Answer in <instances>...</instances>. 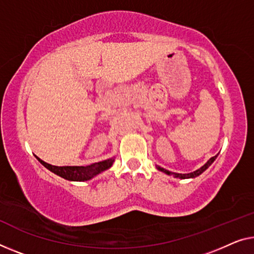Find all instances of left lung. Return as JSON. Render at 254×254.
Wrapping results in <instances>:
<instances>
[{
    "label": "left lung",
    "instance_id": "1",
    "mask_svg": "<svg viewBox=\"0 0 254 254\" xmlns=\"http://www.w3.org/2000/svg\"><path fill=\"white\" fill-rule=\"evenodd\" d=\"M215 158H217V155H215V156H213V157H211L210 160L207 161L206 163L202 166V168H199L198 170H196V171H194V172L185 173V175H183V173H176V172L168 171V170L161 168V166H158V165H156V168H157V170H160V171L164 172V173H166V175H169V176H173L175 178H180V179H188V178H195V177L199 176L200 173H203L207 168H209V166H210L212 163H213V162L215 161Z\"/></svg>",
    "mask_w": 254,
    "mask_h": 254
}]
</instances>
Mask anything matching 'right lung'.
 Instances as JSON below:
<instances>
[{"mask_svg": "<svg viewBox=\"0 0 254 254\" xmlns=\"http://www.w3.org/2000/svg\"><path fill=\"white\" fill-rule=\"evenodd\" d=\"M37 160L42 165H44L48 170L51 172L56 173L57 176L64 178L66 180L70 181H86L92 179L93 177L99 175L105 170L111 168L114 163V158H108V160L98 162V163H93L91 165L86 166H56L48 164L36 156Z\"/></svg>", "mask_w": 254, "mask_h": 254, "instance_id": "right-lung-1", "label": "right lung"}]
</instances>
